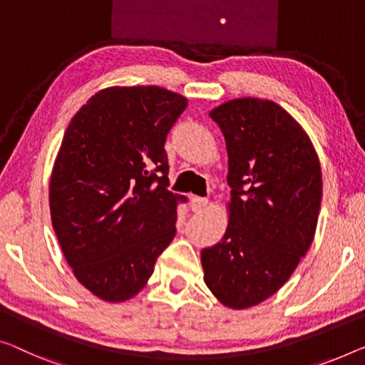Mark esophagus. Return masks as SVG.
Masks as SVG:
<instances>
[{
  "instance_id": "obj_1",
  "label": "esophagus",
  "mask_w": 365,
  "mask_h": 365,
  "mask_svg": "<svg viewBox=\"0 0 365 365\" xmlns=\"http://www.w3.org/2000/svg\"><path fill=\"white\" fill-rule=\"evenodd\" d=\"M206 206H208V200L206 198H201V197H193L192 200V210L195 213H201Z\"/></svg>"
}]
</instances>
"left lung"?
I'll list each match as a JSON object with an SVG mask.
<instances>
[{"label":"left lung","mask_w":365,"mask_h":365,"mask_svg":"<svg viewBox=\"0 0 365 365\" xmlns=\"http://www.w3.org/2000/svg\"><path fill=\"white\" fill-rule=\"evenodd\" d=\"M227 149L230 221L201 251L205 284L225 307L246 309L285 285L312 246L322 206V165L284 108L236 98L210 113Z\"/></svg>","instance_id":"left-lung-1"}]
</instances>
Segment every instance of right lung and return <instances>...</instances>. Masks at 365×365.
I'll return each instance as SVG.
<instances>
[{
  "instance_id": "right-lung-1",
  "label": "right lung",
  "mask_w": 365,
  "mask_h": 365,
  "mask_svg": "<svg viewBox=\"0 0 365 365\" xmlns=\"http://www.w3.org/2000/svg\"><path fill=\"white\" fill-rule=\"evenodd\" d=\"M187 98L160 86L100 90L65 130L48 185L52 226L73 275L110 303L143 290L175 236L165 139Z\"/></svg>"
}]
</instances>
